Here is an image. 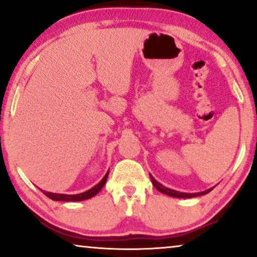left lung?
Returning a JSON list of instances; mask_svg holds the SVG:
<instances>
[{
    "label": "left lung",
    "instance_id": "1",
    "mask_svg": "<svg viewBox=\"0 0 257 257\" xmlns=\"http://www.w3.org/2000/svg\"><path fill=\"white\" fill-rule=\"evenodd\" d=\"M150 177H151V181H152L153 186L158 189V191L161 192V193H164V194H166V195L173 196V198H185V199H187V198H195V196H201V195L207 194V193H209L214 188V187H212V188L206 189V191L199 192V193H182V192H178V191H174V189L165 187V186L161 185L160 182H158L156 179H154L151 174H150Z\"/></svg>",
    "mask_w": 257,
    "mask_h": 257
}]
</instances>
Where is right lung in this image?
I'll use <instances>...</instances> for the list:
<instances>
[{
	"label": "right lung",
	"instance_id": "1",
	"mask_svg": "<svg viewBox=\"0 0 257 257\" xmlns=\"http://www.w3.org/2000/svg\"><path fill=\"white\" fill-rule=\"evenodd\" d=\"M107 177H108V172L106 174H105V177L101 179L100 182H98V184L92 187L89 191L84 192V193H79V194H73V195H69V194H57V193H51V192H44L45 195L48 196V198H50L51 200H56V201H83V200H87L90 198H92L97 194L98 192L100 191L101 188L104 187L105 182L107 180Z\"/></svg>",
	"mask_w": 257,
	"mask_h": 257
}]
</instances>
